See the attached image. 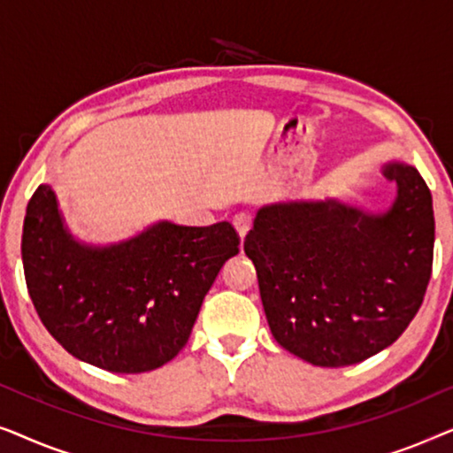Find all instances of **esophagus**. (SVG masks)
I'll list each match as a JSON object with an SVG mask.
<instances>
[{"label": "esophagus", "mask_w": 453, "mask_h": 453, "mask_svg": "<svg viewBox=\"0 0 453 453\" xmlns=\"http://www.w3.org/2000/svg\"><path fill=\"white\" fill-rule=\"evenodd\" d=\"M251 222H253V219H251L250 212H239V214H234L233 225H234V228H237V233H239L241 239H245V234L250 233Z\"/></svg>", "instance_id": "34e87169"}]
</instances>
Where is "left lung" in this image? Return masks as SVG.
Masks as SVG:
<instances>
[{"mask_svg": "<svg viewBox=\"0 0 453 453\" xmlns=\"http://www.w3.org/2000/svg\"><path fill=\"white\" fill-rule=\"evenodd\" d=\"M395 183L386 212L338 200L259 210L245 237L276 342L318 367H346L388 349L423 305L435 216L411 165L388 163Z\"/></svg>", "mask_w": 453, "mask_h": 453, "instance_id": "8db88e82", "label": "left lung"}]
</instances>
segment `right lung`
<instances>
[{"instance_id": "obj_1", "label": "right lung", "mask_w": 453, "mask_h": 453, "mask_svg": "<svg viewBox=\"0 0 453 453\" xmlns=\"http://www.w3.org/2000/svg\"><path fill=\"white\" fill-rule=\"evenodd\" d=\"M237 253L231 222L163 220L121 243H80L47 183L24 216V278L42 326L70 355L113 373H144L175 358L203 296Z\"/></svg>"}]
</instances>
